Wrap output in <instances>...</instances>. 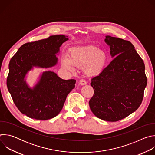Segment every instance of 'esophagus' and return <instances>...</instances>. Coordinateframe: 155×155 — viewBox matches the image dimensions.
Segmentation results:
<instances>
[{
	"instance_id": "esophagus-1",
	"label": "esophagus",
	"mask_w": 155,
	"mask_h": 155,
	"mask_svg": "<svg viewBox=\"0 0 155 155\" xmlns=\"http://www.w3.org/2000/svg\"><path fill=\"white\" fill-rule=\"evenodd\" d=\"M79 84L80 85H84V84H86V83H87V82H86V81L85 80H84V79H81V80H80V81H79Z\"/></svg>"
}]
</instances>
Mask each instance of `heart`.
<instances>
[{
    "mask_svg": "<svg viewBox=\"0 0 155 155\" xmlns=\"http://www.w3.org/2000/svg\"><path fill=\"white\" fill-rule=\"evenodd\" d=\"M107 60L106 54L93 45L78 47L69 50L68 54L61 57L62 68L74 71L77 67H83L85 74L94 76L103 70Z\"/></svg>",
    "mask_w": 155,
    "mask_h": 155,
    "instance_id": "1",
    "label": "heart"
}]
</instances>
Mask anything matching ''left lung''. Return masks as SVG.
Masks as SVG:
<instances>
[{
  "mask_svg": "<svg viewBox=\"0 0 155 155\" xmlns=\"http://www.w3.org/2000/svg\"><path fill=\"white\" fill-rule=\"evenodd\" d=\"M105 38L110 55L114 58L91 79L94 95L89 105L97 118L114 122L139 107L147 79L143 61L130 41L110 35Z\"/></svg>",
  "mask_w": 155,
  "mask_h": 155,
  "instance_id": "1",
  "label": "left lung"
}]
</instances>
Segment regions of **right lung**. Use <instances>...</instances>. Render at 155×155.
Here are the masks:
<instances>
[{
    "label": "right lung",
    "mask_w": 155,
    "mask_h": 155,
    "mask_svg": "<svg viewBox=\"0 0 155 155\" xmlns=\"http://www.w3.org/2000/svg\"><path fill=\"white\" fill-rule=\"evenodd\" d=\"M68 40V36L56 35L25 43L10 59L8 90L15 105L27 117L38 120L55 117L75 87V80H63L51 71L43 72L32 87L26 78L34 68L48 69L56 65L60 47Z\"/></svg>",
    "instance_id": "right-lung-1"
}]
</instances>
